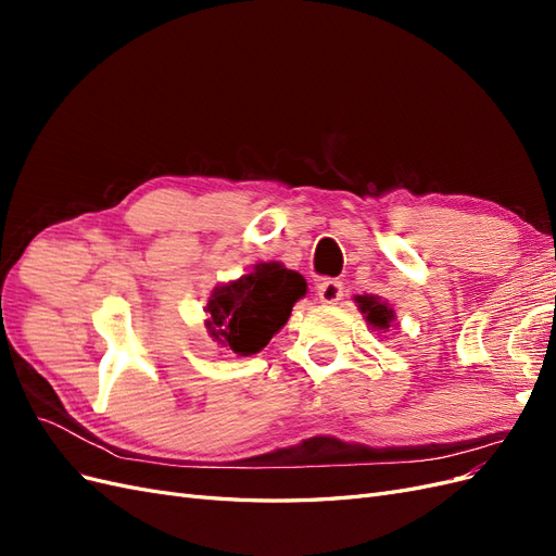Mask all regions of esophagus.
<instances>
[{"label": "esophagus", "instance_id": "1", "mask_svg": "<svg viewBox=\"0 0 556 556\" xmlns=\"http://www.w3.org/2000/svg\"><path fill=\"white\" fill-rule=\"evenodd\" d=\"M343 296V285L339 280H323L317 285V299L323 304H336Z\"/></svg>", "mask_w": 556, "mask_h": 556}]
</instances>
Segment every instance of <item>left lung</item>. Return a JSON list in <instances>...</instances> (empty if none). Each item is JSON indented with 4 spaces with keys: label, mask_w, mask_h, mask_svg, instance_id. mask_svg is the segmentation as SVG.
I'll return each instance as SVG.
<instances>
[{
    "label": "left lung",
    "mask_w": 556,
    "mask_h": 556,
    "mask_svg": "<svg viewBox=\"0 0 556 556\" xmlns=\"http://www.w3.org/2000/svg\"><path fill=\"white\" fill-rule=\"evenodd\" d=\"M355 304L359 308V313L364 315L366 325L371 327L374 331H390V327L396 323V313L394 308L387 304V301H382L380 296L376 294H357L355 296Z\"/></svg>",
    "instance_id": "obj_1"
}]
</instances>
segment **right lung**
<instances>
[{
	"mask_svg": "<svg viewBox=\"0 0 556 556\" xmlns=\"http://www.w3.org/2000/svg\"><path fill=\"white\" fill-rule=\"evenodd\" d=\"M306 292L301 274L280 262H260L237 280L215 285L204 306L208 336L233 355H257L288 325Z\"/></svg>",
	"mask_w": 556,
	"mask_h": 556,
	"instance_id": "add662e5",
	"label": "right lung"
}]
</instances>
